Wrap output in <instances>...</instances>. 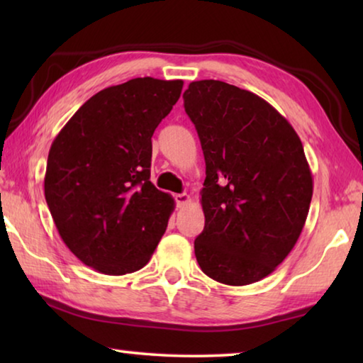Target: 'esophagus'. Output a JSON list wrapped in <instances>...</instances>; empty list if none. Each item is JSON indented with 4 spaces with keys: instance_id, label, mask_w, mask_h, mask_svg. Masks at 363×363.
I'll return each instance as SVG.
<instances>
[{
    "instance_id": "obj_1",
    "label": "esophagus",
    "mask_w": 363,
    "mask_h": 363,
    "mask_svg": "<svg viewBox=\"0 0 363 363\" xmlns=\"http://www.w3.org/2000/svg\"><path fill=\"white\" fill-rule=\"evenodd\" d=\"M174 199H176V205L179 206V208L189 205L190 200H192V199H190L189 194H177V195L174 196Z\"/></svg>"
}]
</instances>
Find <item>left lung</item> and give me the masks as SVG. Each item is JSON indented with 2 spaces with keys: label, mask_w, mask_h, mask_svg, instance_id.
Here are the masks:
<instances>
[{
  "label": "left lung",
  "mask_w": 363,
  "mask_h": 363,
  "mask_svg": "<svg viewBox=\"0 0 363 363\" xmlns=\"http://www.w3.org/2000/svg\"><path fill=\"white\" fill-rule=\"evenodd\" d=\"M182 97L206 163L196 261L219 284H255L290 255L306 224L314 182L303 144L284 115L247 89L200 79Z\"/></svg>",
  "instance_id": "left-lung-1"
}]
</instances>
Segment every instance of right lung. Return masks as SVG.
I'll return each instance as SVG.
<instances>
[{
  "instance_id": "1",
  "label": "right lung",
  "mask_w": 363,
  "mask_h": 363,
  "mask_svg": "<svg viewBox=\"0 0 363 363\" xmlns=\"http://www.w3.org/2000/svg\"><path fill=\"white\" fill-rule=\"evenodd\" d=\"M182 84L144 77L110 86L52 140L46 203L67 248L97 272L143 269L167 230L174 200L150 182L152 136Z\"/></svg>"
}]
</instances>
